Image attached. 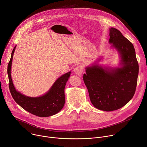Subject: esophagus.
I'll use <instances>...</instances> for the list:
<instances>
[{
    "instance_id": "obj_1",
    "label": "esophagus",
    "mask_w": 147,
    "mask_h": 147,
    "mask_svg": "<svg viewBox=\"0 0 147 147\" xmlns=\"http://www.w3.org/2000/svg\"><path fill=\"white\" fill-rule=\"evenodd\" d=\"M74 73L77 75H81L83 73V67L82 65H78L77 66L76 68L74 69Z\"/></svg>"
}]
</instances>
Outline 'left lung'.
<instances>
[{"label":"left lung","instance_id":"8db88e82","mask_svg":"<svg viewBox=\"0 0 147 147\" xmlns=\"http://www.w3.org/2000/svg\"><path fill=\"white\" fill-rule=\"evenodd\" d=\"M109 42L121 57V68L97 65L88 67L83 74L90 101L98 110L112 111L119 109L134 96L139 71L134 46L118 30L110 29Z\"/></svg>","mask_w":147,"mask_h":147}]
</instances>
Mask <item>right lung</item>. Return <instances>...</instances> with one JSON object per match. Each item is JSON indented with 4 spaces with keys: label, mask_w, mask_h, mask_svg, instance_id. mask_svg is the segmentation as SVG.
<instances>
[{
    "label": "right lung",
    "mask_w": 147,
    "mask_h": 147,
    "mask_svg": "<svg viewBox=\"0 0 147 147\" xmlns=\"http://www.w3.org/2000/svg\"><path fill=\"white\" fill-rule=\"evenodd\" d=\"M15 48L16 46L11 52V58L7 65L9 87L12 97L22 108L36 116L46 117L57 114L64 105V88L71 72L59 77L46 94L39 97L25 96L16 90L11 78V62Z\"/></svg>",
    "instance_id": "right-lung-1"
}]
</instances>
